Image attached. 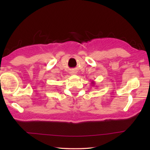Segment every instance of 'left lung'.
<instances>
[{
  "label": "left lung",
  "instance_id": "obj_1",
  "mask_svg": "<svg viewBox=\"0 0 150 150\" xmlns=\"http://www.w3.org/2000/svg\"><path fill=\"white\" fill-rule=\"evenodd\" d=\"M92 84H93V86H94V85H95V82H94V81H92Z\"/></svg>",
  "mask_w": 150,
  "mask_h": 150
}]
</instances>
